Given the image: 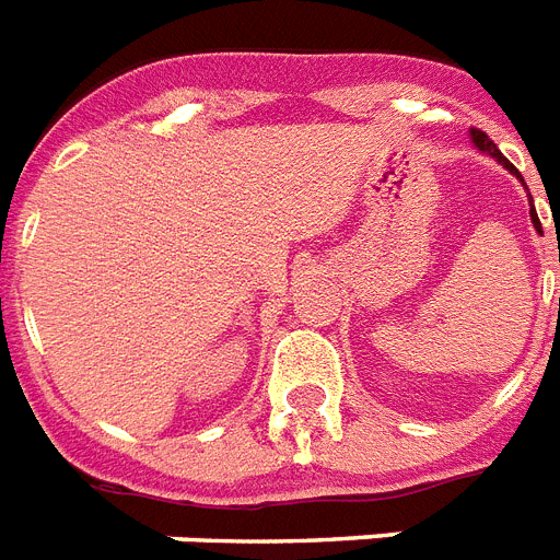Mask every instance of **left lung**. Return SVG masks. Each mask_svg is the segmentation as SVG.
Segmentation results:
<instances>
[{
  "label": "left lung",
  "mask_w": 560,
  "mask_h": 560,
  "mask_svg": "<svg viewBox=\"0 0 560 560\" xmlns=\"http://www.w3.org/2000/svg\"><path fill=\"white\" fill-rule=\"evenodd\" d=\"M469 137H472V142H475V148H478L480 154H489V156H495L498 163L503 165V168L506 171H512V174H515V177L521 179V183H524V177H521L518 174V168H515V165L510 163V160H506V156L501 154V151H498V145L492 140H489L487 133L483 131H478V128H472V131H469ZM529 202H533V197H529ZM529 211H533V223H535V229L540 231V220H538V214H535V208H529Z\"/></svg>",
  "instance_id": "1"
}]
</instances>
